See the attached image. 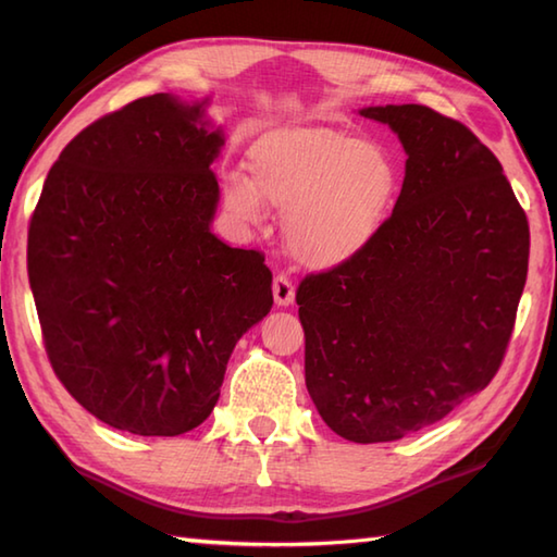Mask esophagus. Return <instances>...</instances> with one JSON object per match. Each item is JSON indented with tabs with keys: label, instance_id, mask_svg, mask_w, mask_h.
<instances>
[{
	"label": "esophagus",
	"instance_id": "1",
	"mask_svg": "<svg viewBox=\"0 0 557 557\" xmlns=\"http://www.w3.org/2000/svg\"><path fill=\"white\" fill-rule=\"evenodd\" d=\"M274 300L281 308H286L293 300H296V286H293V281L288 276H283V274L274 276Z\"/></svg>",
	"mask_w": 557,
	"mask_h": 557
}]
</instances>
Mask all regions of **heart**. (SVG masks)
I'll return each instance as SVG.
<instances>
[{
	"label": "heart",
	"instance_id": "b5f03b06",
	"mask_svg": "<svg viewBox=\"0 0 557 557\" xmlns=\"http://www.w3.org/2000/svg\"><path fill=\"white\" fill-rule=\"evenodd\" d=\"M249 174L225 176L230 211L264 223L267 206L288 213L293 257L312 269L342 267L369 247L397 194L391 154L332 128H281L251 145Z\"/></svg>",
	"mask_w": 557,
	"mask_h": 557
}]
</instances>
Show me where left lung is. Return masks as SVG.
<instances>
[{"instance_id": "left-lung-1", "label": "left lung", "mask_w": 557, "mask_h": 557, "mask_svg": "<svg viewBox=\"0 0 557 557\" xmlns=\"http://www.w3.org/2000/svg\"><path fill=\"white\" fill-rule=\"evenodd\" d=\"M407 152L393 215L359 257L300 281L306 385L334 434L397 442L485 391L529 271V220L473 131L419 103L361 109Z\"/></svg>"}]
</instances>
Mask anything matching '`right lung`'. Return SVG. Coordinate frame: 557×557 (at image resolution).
<instances>
[{
    "mask_svg": "<svg viewBox=\"0 0 557 557\" xmlns=\"http://www.w3.org/2000/svg\"><path fill=\"white\" fill-rule=\"evenodd\" d=\"M203 109L152 94L94 121L50 166L28 225L52 371L138 436L201 424L237 339L274 306L264 255L211 233L225 140Z\"/></svg>",
    "mask_w": 557,
    "mask_h": 557,
    "instance_id": "right-lung-1",
    "label": "right lung"
}]
</instances>
